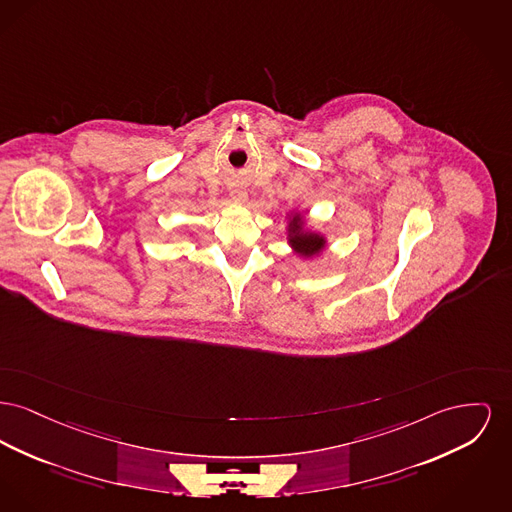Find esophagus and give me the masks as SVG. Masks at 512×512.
Returning <instances> with one entry per match:
<instances>
[{
  "label": "esophagus",
  "mask_w": 512,
  "mask_h": 512,
  "mask_svg": "<svg viewBox=\"0 0 512 512\" xmlns=\"http://www.w3.org/2000/svg\"><path fill=\"white\" fill-rule=\"evenodd\" d=\"M232 199H234V201H238V203H243V201L247 199V195L238 189V191H232Z\"/></svg>",
  "instance_id": "esophagus-1"
}]
</instances>
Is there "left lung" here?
<instances>
[{"label": "left lung", "instance_id": "left-lung-1", "mask_svg": "<svg viewBox=\"0 0 512 512\" xmlns=\"http://www.w3.org/2000/svg\"><path fill=\"white\" fill-rule=\"evenodd\" d=\"M300 216L294 218V224H290V232H292V245L298 249V253L301 255H315L317 251H321L323 247V238L317 236V234H301L300 224H298Z\"/></svg>", "mask_w": 512, "mask_h": 512}]
</instances>
